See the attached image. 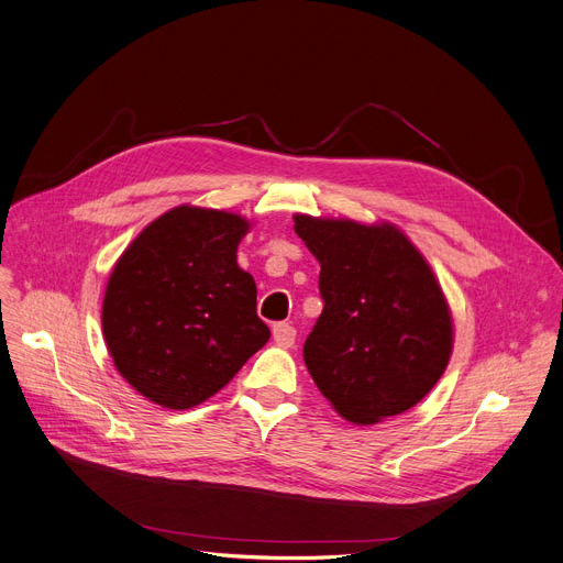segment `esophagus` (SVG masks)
Returning <instances> with one entry per match:
<instances>
[{
  "instance_id": "obj_1",
  "label": "esophagus",
  "mask_w": 563,
  "mask_h": 563,
  "mask_svg": "<svg viewBox=\"0 0 563 563\" xmlns=\"http://www.w3.org/2000/svg\"><path fill=\"white\" fill-rule=\"evenodd\" d=\"M273 336H275L277 345L290 347L295 343V327L290 322H277V324H273Z\"/></svg>"
}]
</instances>
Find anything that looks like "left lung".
<instances>
[{
    "instance_id": "1",
    "label": "left lung",
    "mask_w": 563,
    "mask_h": 563,
    "mask_svg": "<svg viewBox=\"0 0 563 563\" xmlns=\"http://www.w3.org/2000/svg\"><path fill=\"white\" fill-rule=\"evenodd\" d=\"M292 220L320 263L324 307L305 341L316 386L356 424L416 407L452 354L450 307L429 263L388 222Z\"/></svg>"
}]
</instances>
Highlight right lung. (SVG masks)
<instances>
[{
  "instance_id": "1",
  "label": "right lung",
  "mask_w": 563,
  "mask_h": 563,
  "mask_svg": "<svg viewBox=\"0 0 563 563\" xmlns=\"http://www.w3.org/2000/svg\"><path fill=\"white\" fill-rule=\"evenodd\" d=\"M247 231L236 213L184 205L150 222L118 258L102 332L118 373L154 405L209 400L268 343L256 284L236 263Z\"/></svg>"
}]
</instances>
